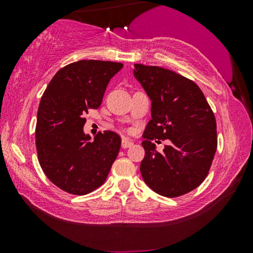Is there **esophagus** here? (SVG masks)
Masks as SVG:
<instances>
[{
    "mask_svg": "<svg viewBox=\"0 0 253 253\" xmlns=\"http://www.w3.org/2000/svg\"><path fill=\"white\" fill-rule=\"evenodd\" d=\"M133 145V143L131 140L127 139V138H123L122 139V147L123 148H127V147H131Z\"/></svg>",
    "mask_w": 253,
    "mask_h": 253,
    "instance_id": "34e87169",
    "label": "esophagus"
}]
</instances>
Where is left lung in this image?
<instances>
[{"instance_id": "8db88e82", "label": "left lung", "mask_w": 253, "mask_h": 253, "mask_svg": "<svg viewBox=\"0 0 253 253\" xmlns=\"http://www.w3.org/2000/svg\"><path fill=\"white\" fill-rule=\"evenodd\" d=\"M133 75L152 101L144 131L140 172L159 195L175 198L202 184L217 146L214 114L199 86L168 69L134 64ZM154 139H169L158 152Z\"/></svg>"}]
</instances>
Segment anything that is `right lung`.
I'll list each match as a JSON object with an SVG mask.
<instances>
[{"label":"right lung","instance_id":"obj_1","mask_svg":"<svg viewBox=\"0 0 253 253\" xmlns=\"http://www.w3.org/2000/svg\"><path fill=\"white\" fill-rule=\"evenodd\" d=\"M122 63L82 60L58 70L41 96L37 115L38 160L51 183L83 196L105 183L120 152L121 137L113 131H83L85 115L101 105L107 85Z\"/></svg>","mask_w":253,"mask_h":253}]
</instances>
